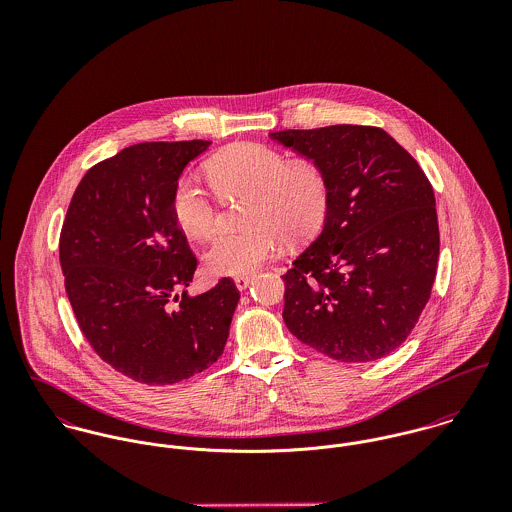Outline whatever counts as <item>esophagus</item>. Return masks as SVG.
I'll return each mask as SVG.
<instances>
[{"label":"esophagus","instance_id":"obj_1","mask_svg":"<svg viewBox=\"0 0 512 512\" xmlns=\"http://www.w3.org/2000/svg\"><path fill=\"white\" fill-rule=\"evenodd\" d=\"M250 284H252V276H236V278H234V286H236L240 292L246 290Z\"/></svg>","mask_w":512,"mask_h":512}]
</instances>
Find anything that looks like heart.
Wrapping results in <instances>:
<instances>
[{
  "mask_svg": "<svg viewBox=\"0 0 512 512\" xmlns=\"http://www.w3.org/2000/svg\"><path fill=\"white\" fill-rule=\"evenodd\" d=\"M209 177L222 197L252 195L242 230L224 232L207 252V266L220 276H244L276 258L284 240L315 238L329 215L331 185L323 167L309 159L290 161L276 147L244 142L209 161ZM171 213L179 228L207 240L219 230V205L193 175L173 187Z\"/></svg>",
  "mask_w": 512,
  "mask_h": 512,
  "instance_id": "b5f03b06",
  "label": "heart"
}]
</instances>
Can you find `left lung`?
Listing matches in <instances>:
<instances>
[{"label": "left lung", "mask_w": 512, "mask_h": 512, "mask_svg": "<svg viewBox=\"0 0 512 512\" xmlns=\"http://www.w3.org/2000/svg\"><path fill=\"white\" fill-rule=\"evenodd\" d=\"M270 138L319 163L331 185L321 234L282 276L286 327L341 363L390 355L416 327L438 270V213L426 173L374 126Z\"/></svg>", "instance_id": "1"}]
</instances>
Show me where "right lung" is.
I'll return each mask as SVG.
<instances>
[{
	"label": "right lung",
	"mask_w": 512,
	"mask_h": 512,
	"mask_svg": "<svg viewBox=\"0 0 512 512\" xmlns=\"http://www.w3.org/2000/svg\"><path fill=\"white\" fill-rule=\"evenodd\" d=\"M211 142H146L90 167L63 222L59 256L78 327L96 355L149 386L219 361L240 299L222 278L191 297L197 258L173 219L183 169Z\"/></svg>",
	"instance_id": "right-lung-1"
}]
</instances>
